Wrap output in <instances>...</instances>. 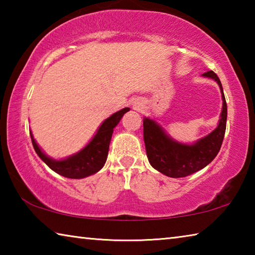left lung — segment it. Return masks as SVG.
Here are the masks:
<instances>
[{
  "label": "left lung",
  "mask_w": 255,
  "mask_h": 255,
  "mask_svg": "<svg viewBox=\"0 0 255 255\" xmlns=\"http://www.w3.org/2000/svg\"><path fill=\"white\" fill-rule=\"evenodd\" d=\"M204 76L211 77L217 82L223 98V110L218 127L208 136L193 145L179 144L167 137L154 120L144 119V141L148 161L155 170L170 178H184L204 169L217 156L222 147L227 119L225 96L219 77L213 71L204 73Z\"/></svg>",
  "instance_id": "1"
}]
</instances>
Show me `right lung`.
Segmentation results:
<instances>
[{"instance_id": "obj_1", "label": "right lung", "mask_w": 255, "mask_h": 255, "mask_svg": "<svg viewBox=\"0 0 255 255\" xmlns=\"http://www.w3.org/2000/svg\"><path fill=\"white\" fill-rule=\"evenodd\" d=\"M129 111V108H125L118 112H116L106 119L99 128L96 136L92 140L85 146V147L73 156L68 157L63 161H55L41 152L38 145L33 139L32 133H30L33 148L36 150L42 161L48 165L56 173L65 176L70 179H82L85 176L97 173L102 169L107 161L108 152H109V145L111 140L114 128L117 126L123 116Z\"/></svg>"}]
</instances>
